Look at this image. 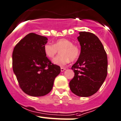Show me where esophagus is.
Listing matches in <instances>:
<instances>
[{
    "mask_svg": "<svg viewBox=\"0 0 121 121\" xmlns=\"http://www.w3.org/2000/svg\"><path fill=\"white\" fill-rule=\"evenodd\" d=\"M65 70H66V68H63V67H61V68H60L61 72H63Z\"/></svg>",
    "mask_w": 121,
    "mask_h": 121,
    "instance_id": "obj_1",
    "label": "esophagus"
}]
</instances>
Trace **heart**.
Wrapping results in <instances>:
<instances>
[{
    "label": "heart",
    "instance_id": "obj_1",
    "mask_svg": "<svg viewBox=\"0 0 121 121\" xmlns=\"http://www.w3.org/2000/svg\"><path fill=\"white\" fill-rule=\"evenodd\" d=\"M44 51L46 56L50 59H53L60 51V55L54 59L53 62L61 66L69 63L70 60H76L81 54L79 46L67 39H59L55 44H46L44 46Z\"/></svg>",
    "mask_w": 121,
    "mask_h": 121
}]
</instances>
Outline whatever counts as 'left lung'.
<instances>
[{
	"mask_svg": "<svg viewBox=\"0 0 121 121\" xmlns=\"http://www.w3.org/2000/svg\"><path fill=\"white\" fill-rule=\"evenodd\" d=\"M81 54L71 69L75 73L69 82L71 91L81 97L95 94L101 88L108 72L107 55L99 38L94 33L79 32Z\"/></svg>",
	"mask_w": 121,
	"mask_h": 121,
	"instance_id": "left-lung-1",
	"label": "left lung"
}]
</instances>
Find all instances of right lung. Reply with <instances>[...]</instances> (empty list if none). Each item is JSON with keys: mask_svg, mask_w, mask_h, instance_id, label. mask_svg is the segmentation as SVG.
Returning <instances> with one entry per match:
<instances>
[{"mask_svg": "<svg viewBox=\"0 0 121 121\" xmlns=\"http://www.w3.org/2000/svg\"><path fill=\"white\" fill-rule=\"evenodd\" d=\"M48 38L29 33L15 46L12 54L13 70L20 88L27 95L42 96L53 88L60 68L46 57L44 46Z\"/></svg>", "mask_w": 121, "mask_h": 121, "instance_id": "obj_1", "label": "right lung"}]
</instances>
